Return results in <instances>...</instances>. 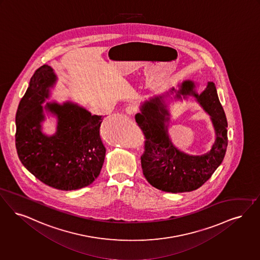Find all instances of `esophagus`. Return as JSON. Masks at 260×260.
Here are the masks:
<instances>
[{"instance_id":"1","label":"esophagus","mask_w":260,"mask_h":260,"mask_svg":"<svg viewBox=\"0 0 260 260\" xmlns=\"http://www.w3.org/2000/svg\"><path fill=\"white\" fill-rule=\"evenodd\" d=\"M136 112V108H135V105H127L125 107V113L128 115L135 114Z\"/></svg>"}]
</instances>
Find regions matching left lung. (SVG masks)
I'll return each mask as SVG.
<instances>
[{"instance_id":"1","label":"left lung","mask_w":260,"mask_h":260,"mask_svg":"<svg viewBox=\"0 0 260 260\" xmlns=\"http://www.w3.org/2000/svg\"><path fill=\"white\" fill-rule=\"evenodd\" d=\"M196 88L194 81L184 80L178 84V89L172 87L167 93L154 95L142 103L140 112L135 115V120L146 137L145 152L141 156L143 174L153 187L162 191L178 193L201 187L225 156L228 120L219 103L216 86L209 81L200 93ZM171 94L175 100L194 97L210 116L216 138L207 153L188 155L172 143L168 135L170 113L166 102Z\"/></svg>"}]
</instances>
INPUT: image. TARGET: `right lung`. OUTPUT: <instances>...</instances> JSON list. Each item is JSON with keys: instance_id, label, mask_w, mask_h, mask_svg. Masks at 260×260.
Listing matches in <instances>:
<instances>
[{"instance_id": "add662e5", "label": "right lung", "mask_w": 260, "mask_h": 260, "mask_svg": "<svg viewBox=\"0 0 260 260\" xmlns=\"http://www.w3.org/2000/svg\"><path fill=\"white\" fill-rule=\"evenodd\" d=\"M43 64L31 76L15 117V146L22 165L49 187L73 190L91 185L101 173L106 149L100 135L103 117L73 102L42 104L57 82ZM57 118L56 132H42L44 112Z\"/></svg>"}]
</instances>
